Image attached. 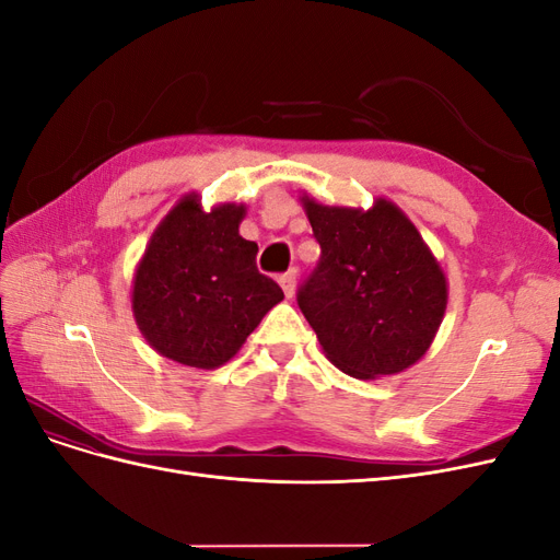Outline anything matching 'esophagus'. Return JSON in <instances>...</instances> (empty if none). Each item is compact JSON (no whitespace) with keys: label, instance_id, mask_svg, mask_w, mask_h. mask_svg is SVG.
<instances>
[{"label":"esophagus","instance_id":"esophagus-1","mask_svg":"<svg viewBox=\"0 0 560 560\" xmlns=\"http://www.w3.org/2000/svg\"><path fill=\"white\" fill-rule=\"evenodd\" d=\"M278 282H280V287H282L284 296L292 299V296H294V290H296V268H290V270H287V273H282Z\"/></svg>","mask_w":560,"mask_h":560}]
</instances>
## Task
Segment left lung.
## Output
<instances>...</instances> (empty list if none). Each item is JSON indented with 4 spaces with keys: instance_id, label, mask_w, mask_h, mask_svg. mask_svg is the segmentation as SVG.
Instances as JSON below:
<instances>
[{
    "instance_id": "1",
    "label": "left lung",
    "mask_w": 560,
    "mask_h": 560,
    "mask_svg": "<svg viewBox=\"0 0 560 560\" xmlns=\"http://www.w3.org/2000/svg\"><path fill=\"white\" fill-rule=\"evenodd\" d=\"M319 261L296 303L331 364L354 378L416 364L442 325L446 278L416 226L389 200L369 212L303 198Z\"/></svg>"
}]
</instances>
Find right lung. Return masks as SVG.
Returning <instances> with one entry per match:
<instances>
[{"mask_svg":"<svg viewBox=\"0 0 560 560\" xmlns=\"http://www.w3.org/2000/svg\"><path fill=\"white\" fill-rule=\"evenodd\" d=\"M243 206L202 212L182 198L151 235L132 284V313L163 358L214 369L241 350L261 317L284 299L257 268V243L238 233Z\"/></svg>","mask_w":560,"mask_h":560,"instance_id":"1","label":"right lung"}]
</instances>
